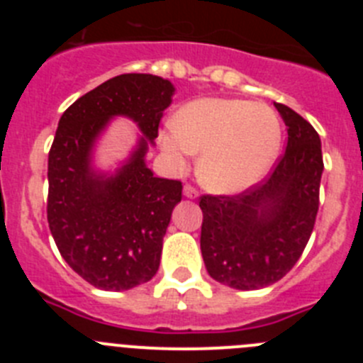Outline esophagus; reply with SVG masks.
<instances>
[{
  "instance_id": "34e87169",
  "label": "esophagus",
  "mask_w": 363,
  "mask_h": 363,
  "mask_svg": "<svg viewBox=\"0 0 363 363\" xmlns=\"http://www.w3.org/2000/svg\"><path fill=\"white\" fill-rule=\"evenodd\" d=\"M198 194H200V192H198L196 187H192V185H189V184L184 187L185 198H191V200H194V198H198Z\"/></svg>"
}]
</instances>
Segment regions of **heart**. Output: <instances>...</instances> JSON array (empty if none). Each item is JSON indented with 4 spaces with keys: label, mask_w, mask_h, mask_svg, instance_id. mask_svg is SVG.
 <instances>
[{
    "label": "heart",
    "mask_w": 363,
    "mask_h": 363,
    "mask_svg": "<svg viewBox=\"0 0 363 363\" xmlns=\"http://www.w3.org/2000/svg\"><path fill=\"white\" fill-rule=\"evenodd\" d=\"M280 140V120L271 107L225 98L184 105L160 134V145L176 167L201 150L198 178L220 194L258 184L277 158Z\"/></svg>",
    "instance_id": "b5f03b06"
}]
</instances>
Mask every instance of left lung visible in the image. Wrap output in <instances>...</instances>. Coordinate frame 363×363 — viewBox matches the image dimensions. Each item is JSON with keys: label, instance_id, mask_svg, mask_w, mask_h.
Returning <instances> with one entry per match:
<instances>
[{"label": "left lung", "instance_id": "1", "mask_svg": "<svg viewBox=\"0 0 363 363\" xmlns=\"http://www.w3.org/2000/svg\"><path fill=\"white\" fill-rule=\"evenodd\" d=\"M274 107L287 125V147L267 178L233 196L200 198L205 267L233 289H262L281 280L300 259L318 214V133L287 105Z\"/></svg>", "mask_w": 363, "mask_h": 363}]
</instances>
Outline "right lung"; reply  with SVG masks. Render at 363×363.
I'll return each instance as SVG.
<instances>
[{
    "label": "right lung",
    "instance_id": "obj_1",
    "mask_svg": "<svg viewBox=\"0 0 363 363\" xmlns=\"http://www.w3.org/2000/svg\"><path fill=\"white\" fill-rule=\"evenodd\" d=\"M174 86L152 74H120L63 112L49 152L47 220L63 259L98 289L127 291L149 281L182 182L156 178L145 165L149 143ZM112 116L134 119L144 133L114 177L91 171L95 138Z\"/></svg>",
    "mask_w": 363,
    "mask_h": 363
}]
</instances>
